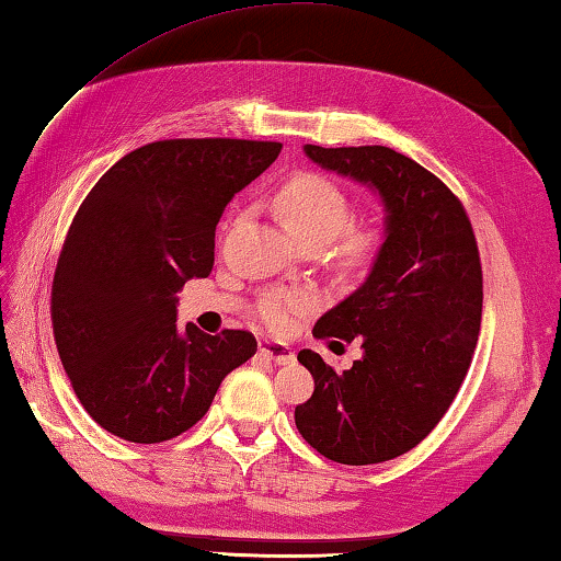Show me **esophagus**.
I'll return each mask as SVG.
<instances>
[{
  "instance_id": "esophagus-1",
  "label": "esophagus",
  "mask_w": 561,
  "mask_h": 561,
  "mask_svg": "<svg viewBox=\"0 0 561 561\" xmlns=\"http://www.w3.org/2000/svg\"><path fill=\"white\" fill-rule=\"evenodd\" d=\"M260 351H262V355H267V358L274 360L277 365L294 363V351L289 348V345H284V343L260 341Z\"/></svg>"
}]
</instances>
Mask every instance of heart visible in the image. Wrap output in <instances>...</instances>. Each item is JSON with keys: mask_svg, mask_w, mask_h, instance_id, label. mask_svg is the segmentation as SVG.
<instances>
[{"mask_svg": "<svg viewBox=\"0 0 561 561\" xmlns=\"http://www.w3.org/2000/svg\"><path fill=\"white\" fill-rule=\"evenodd\" d=\"M272 206L282 226L299 242H329L351 220L348 196L331 179L311 174V171H304V174L284 181L274 191ZM375 245H378V236H375L373 228L351 226L341 233L339 252L348 262H363L375 250ZM311 309L313 297L309 291L289 289L267 294L260 301L257 316L270 331L287 333Z\"/></svg>", "mask_w": 561, "mask_h": 561, "instance_id": "b5f03b06", "label": "heart"}]
</instances>
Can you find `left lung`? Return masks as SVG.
<instances>
[{"instance_id":"left-lung-1","label":"left lung","mask_w":561,"mask_h":561,"mask_svg":"<svg viewBox=\"0 0 561 561\" xmlns=\"http://www.w3.org/2000/svg\"><path fill=\"white\" fill-rule=\"evenodd\" d=\"M304 151L380 193L385 242L363 287L313 325L316 339H360L363 358L339 375L319 353L301 351L313 394L294 422L335 463L390 461L439 424L471 365L483 309L476 236L449 186L400 151Z\"/></svg>"}]
</instances>
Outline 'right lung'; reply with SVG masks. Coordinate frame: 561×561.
Returning a JSON list of instances; mask_svg holds the SVG:
<instances>
[{
	"instance_id": "right-lung-1",
	"label": "right lung",
	"mask_w": 561,
	"mask_h": 561,
	"mask_svg": "<svg viewBox=\"0 0 561 561\" xmlns=\"http://www.w3.org/2000/svg\"><path fill=\"white\" fill-rule=\"evenodd\" d=\"M279 151V141L252 139L151 141L80 203L56 264L50 321L80 404L110 434L174 439L257 351L248 331H181L176 294L208 277L222 210Z\"/></svg>"
}]
</instances>
